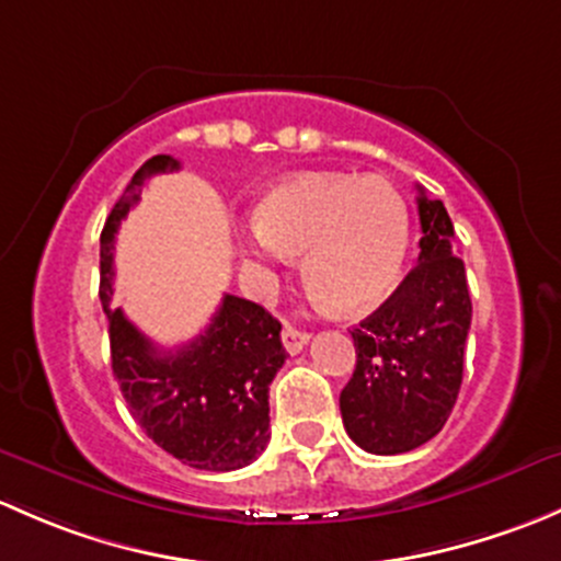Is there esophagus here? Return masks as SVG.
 <instances>
[{"label": "esophagus", "instance_id": "34e87169", "mask_svg": "<svg viewBox=\"0 0 561 561\" xmlns=\"http://www.w3.org/2000/svg\"><path fill=\"white\" fill-rule=\"evenodd\" d=\"M280 337H283V348H286L288 354H299V351L308 345L310 334L305 332V329H297V327H291V323H286L280 332Z\"/></svg>", "mask_w": 561, "mask_h": 561}]
</instances>
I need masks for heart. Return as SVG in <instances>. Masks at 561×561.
Instances as JSON below:
<instances>
[{
    "mask_svg": "<svg viewBox=\"0 0 561 561\" xmlns=\"http://www.w3.org/2000/svg\"><path fill=\"white\" fill-rule=\"evenodd\" d=\"M264 256L305 253V283L340 313L383 302L410 245L405 199L380 178L305 172L270 188L253 210Z\"/></svg>",
    "mask_w": 561,
    "mask_h": 561,
    "instance_id": "obj_1",
    "label": "heart"
}]
</instances>
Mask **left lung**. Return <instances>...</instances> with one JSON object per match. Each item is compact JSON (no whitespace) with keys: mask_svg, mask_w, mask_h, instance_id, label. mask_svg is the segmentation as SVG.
Here are the masks:
<instances>
[{"mask_svg":"<svg viewBox=\"0 0 561 561\" xmlns=\"http://www.w3.org/2000/svg\"><path fill=\"white\" fill-rule=\"evenodd\" d=\"M419 264L351 332L356 367L340 391L351 440L369 454L413 451L443 430L465 369L472 302L454 224L440 199L419 188Z\"/></svg>","mask_w":561,"mask_h":561,"instance_id":"left-lung-1","label":"left lung"}]
</instances>
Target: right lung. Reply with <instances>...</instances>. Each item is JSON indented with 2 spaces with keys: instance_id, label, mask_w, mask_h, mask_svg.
I'll return each instance as SVG.
<instances>
[{
  "instance_id": "right-lung-1",
  "label": "right lung",
  "mask_w": 561,
  "mask_h": 561,
  "mask_svg": "<svg viewBox=\"0 0 561 561\" xmlns=\"http://www.w3.org/2000/svg\"><path fill=\"white\" fill-rule=\"evenodd\" d=\"M181 170L153 156L110 210L100 238V299L110 323V359L129 413L159 448L196 470L251 465L270 440V383L286 362L280 321L251 299L224 294L192 343L164 351L113 308V240L148 178Z\"/></svg>"
}]
</instances>
